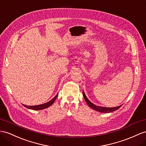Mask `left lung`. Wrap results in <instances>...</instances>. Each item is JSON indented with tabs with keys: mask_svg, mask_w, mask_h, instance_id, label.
I'll return each mask as SVG.
<instances>
[{
	"mask_svg": "<svg viewBox=\"0 0 146 146\" xmlns=\"http://www.w3.org/2000/svg\"><path fill=\"white\" fill-rule=\"evenodd\" d=\"M83 94L84 96V98L86 100V102L88 104V105L91 108H92V109H94L96 111H98L100 112H102V113H109V112H111L115 110H118L119 108H120L121 107V106H119L118 107H112V108H108V107H99V106H96L95 105H94L92 103H91L89 100L87 99L86 96H85L84 92H83Z\"/></svg>",
	"mask_w": 146,
	"mask_h": 146,
	"instance_id": "8db88e82",
	"label": "left lung"
}]
</instances>
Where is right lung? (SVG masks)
I'll list each match as a JSON object with an SVG mask.
<instances>
[{
    "mask_svg": "<svg viewBox=\"0 0 146 146\" xmlns=\"http://www.w3.org/2000/svg\"><path fill=\"white\" fill-rule=\"evenodd\" d=\"M58 94L56 95L54 98L52 99L51 100H50L49 102H48L47 103H45L44 104H41V105H39V106H25L23 105L25 107L28 108L29 109H32V110H42L44 109H46V108L48 107L49 106H52V104L54 102V101L55 100L56 98H57Z\"/></svg>",
    "mask_w": 146,
    "mask_h": 146,
    "instance_id": "1",
    "label": "right lung"
}]
</instances>
